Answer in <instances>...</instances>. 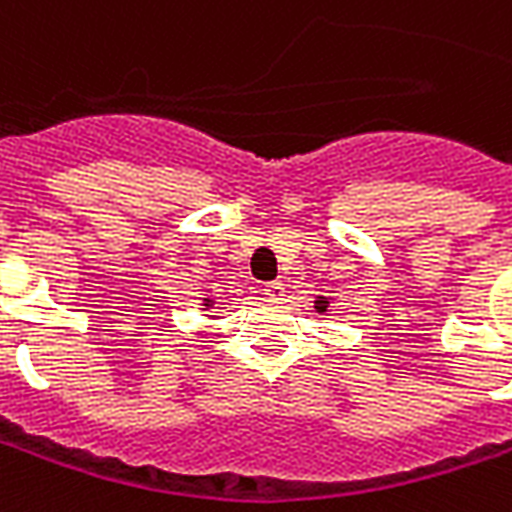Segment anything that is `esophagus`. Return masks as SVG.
<instances>
[{
  "instance_id": "obj_1",
  "label": "esophagus",
  "mask_w": 512,
  "mask_h": 512,
  "mask_svg": "<svg viewBox=\"0 0 512 512\" xmlns=\"http://www.w3.org/2000/svg\"><path fill=\"white\" fill-rule=\"evenodd\" d=\"M266 295L268 298H274V301H279V298L285 295V285H282V282H268Z\"/></svg>"
}]
</instances>
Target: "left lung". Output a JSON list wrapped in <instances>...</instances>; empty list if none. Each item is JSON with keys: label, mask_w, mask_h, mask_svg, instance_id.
<instances>
[{"label": "left lung", "mask_w": 512, "mask_h": 512, "mask_svg": "<svg viewBox=\"0 0 512 512\" xmlns=\"http://www.w3.org/2000/svg\"><path fill=\"white\" fill-rule=\"evenodd\" d=\"M314 306H317L320 312H325V306H328V301H325V298H320V301H317V304H314Z\"/></svg>", "instance_id": "obj_1"}]
</instances>
